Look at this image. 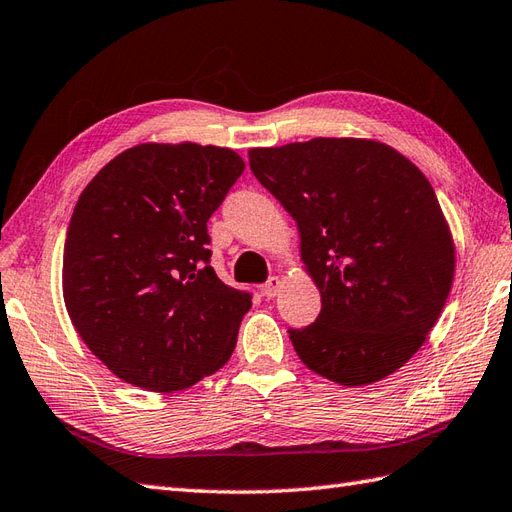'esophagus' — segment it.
Wrapping results in <instances>:
<instances>
[{
    "mask_svg": "<svg viewBox=\"0 0 512 512\" xmlns=\"http://www.w3.org/2000/svg\"><path fill=\"white\" fill-rule=\"evenodd\" d=\"M283 281L279 277H270L266 283H264V294L268 296V299H272V296H277L279 290H281Z\"/></svg>",
    "mask_w": 512,
    "mask_h": 512,
    "instance_id": "esophagus-1",
    "label": "esophagus"
}]
</instances>
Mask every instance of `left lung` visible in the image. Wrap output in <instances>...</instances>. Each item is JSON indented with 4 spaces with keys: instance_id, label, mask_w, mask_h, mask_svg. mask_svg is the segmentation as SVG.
<instances>
[{
    "instance_id": "8db88e82",
    "label": "left lung",
    "mask_w": 512,
    "mask_h": 512,
    "mask_svg": "<svg viewBox=\"0 0 512 512\" xmlns=\"http://www.w3.org/2000/svg\"><path fill=\"white\" fill-rule=\"evenodd\" d=\"M257 181L294 218L320 314L290 329L301 362L340 386L417 353L454 283L456 246L425 174L382 141L316 137L251 148Z\"/></svg>"
}]
</instances>
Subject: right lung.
<instances>
[{"instance_id": "obj_1", "label": "right lung", "mask_w": 512, "mask_h": 512, "mask_svg": "<svg viewBox=\"0 0 512 512\" xmlns=\"http://www.w3.org/2000/svg\"><path fill=\"white\" fill-rule=\"evenodd\" d=\"M242 172L231 148L150 141L80 194L63 299L82 342L124 382L178 392L229 362L253 303L211 268L207 220Z\"/></svg>"}]
</instances>
